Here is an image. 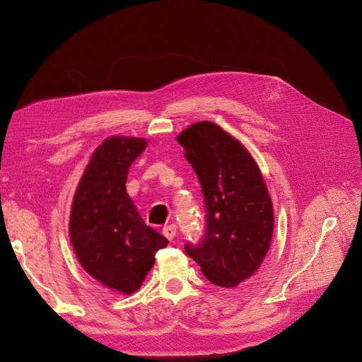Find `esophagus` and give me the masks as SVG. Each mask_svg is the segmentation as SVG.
<instances>
[{
    "label": "esophagus",
    "mask_w": 362,
    "mask_h": 362,
    "mask_svg": "<svg viewBox=\"0 0 362 362\" xmlns=\"http://www.w3.org/2000/svg\"><path fill=\"white\" fill-rule=\"evenodd\" d=\"M176 233H177V228H176V225H174V223L165 226V228L163 230V234H164L168 240H173L174 237H176Z\"/></svg>",
    "instance_id": "obj_1"
}]
</instances>
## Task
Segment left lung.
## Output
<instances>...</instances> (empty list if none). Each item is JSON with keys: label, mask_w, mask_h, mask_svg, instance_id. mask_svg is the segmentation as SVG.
Wrapping results in <instances>:
<instances>
[{"label": "left lung", "mask_w": 362, "mask_h": 362, "mask_svg": "<svg viewBox=\"0 0 362 362\" xmlns=\"http://www.w3.org/2000/svg\"><path fill=\"white\" fill-rule=\"evenodd\" d=\"M206 203V235L185 250L213 285L234 288L257 273L270 249L274 211L255 159L219 125L198 122L177 137Z\"/></svg>", "instance_id": "1"}]
</instances>
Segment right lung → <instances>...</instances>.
Instances as JSON below:
<instances>
[{
	"label": "right lung",
	"instance_id": "right-lung-1",
	"mask_svg": "<svg viewBox=\"0 0 362 362\" xmlns=\"http://www.w3.org/2000/svg\"><path fill=\"white\" fill-rule=\"evenodd\" d=\"M137 137L113 136L92 153L74 194L70 240L85 272L105 288L129 296L168 240L147 226L127 194L131 164L146 149Z\"/></svg>",
	"mask_w": 362,
	"mask_h": 362
}]
</instances>
